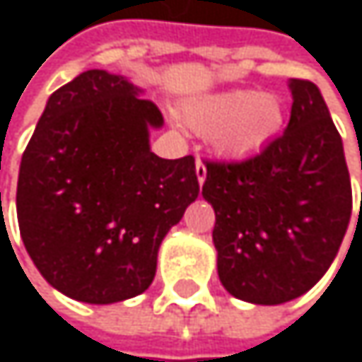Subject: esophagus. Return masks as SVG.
Masks as SVG:
<instances>
[{"label": "esophagus", "instance_id": "esophagus-1", "mask_svg": "<svg viewBox=\"0 0 362 362\" xmlns=\"http://www.w3.org/2000/svg\"><path fill=\"white\" fill-rule=\"evenodd\" d=\"M195 173H197L199 185H204V182H206V175H208V167H206L204 158H199V156H197V160H195Z\"/></svg>", "mask_w": 362, "mask_h": 362}]
</instances>
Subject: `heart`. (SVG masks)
Returning <instances> with one entry per match:
<instances>
[{
  "label": "heart",
  "instance_id": "b5f03b06",
  "mask_svg": "<svg viewBox=\"0 0 362 362\" xmlns=\"http://www.w3.org/2000/svg\"><path fill=\"white\" fill-rule=\"evenodd\" d=\"M182 122L210 135L216 152L247 156L268 146L283 128L286 111L276 96L255 90H227L202 96L182 109Z\"/></svg>",
  "mask_w": 362,
  "mask_h": 362
}]
</instances>
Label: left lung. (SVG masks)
<instances>
[{
    "label": "left lung",
    "instance_id": "left-lung-1",
    "mask_svg": "<svg viewBox=\"0 0 362 362\" xmlns=\"http://www.w3.org/2000/svg\"><path fill=\"white\" fill-rule=\"evenodd\" d=\"M286 133L257 154L206 160L212 243L223 288L253 305L309 292L337 257L352 214L344 144L315 83L290 79Z\"/></svg>",
    "mask_w": 362,
    "mask_h": 362
}]
</instances>
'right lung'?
<instances>
[{
  "label": "right lung",
  "mask_w": 362,
  "mask_h": 362,
  "mask_svg": "<svg viewBox=\"0 0 362 362\" xmlns=\"http://www.w3.org/2000/svg\"><path fill=\"white\" fill-rule=\"evenodd\" d=\"M122 74L86 70L55 90L23 152L16 214L40 274L68 298L139 296L158 247L199 195L195 158H160L163 113Z\"/></svg>",
  "instance_id": "1"
}]
</instances>
